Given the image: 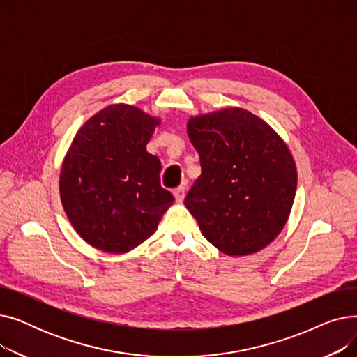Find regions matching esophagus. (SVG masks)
Wrapping results in <instances>:
<instances>
[{
    "label": "esophagus",
    "instance_id": "1",
    "mask_svg": "<svg viewBox=\"0 0 357 357\" xmlns=\"http://www.w3.org/2000/svg\"><path fill=\"white\" fill-rule=\"evenodd\" d=\"M174 195L176 202H182L185 198V186H178V188L174 191Z\"/></svg>",
    "mask_w": 357,
    "mask_h": 357
}]
</instances>
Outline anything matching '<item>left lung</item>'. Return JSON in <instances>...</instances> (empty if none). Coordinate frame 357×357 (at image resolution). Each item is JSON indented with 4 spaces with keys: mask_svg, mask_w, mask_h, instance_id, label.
<instances>
[{
    "mask_svg": "<svg viewBox=\"0 0 357 357\" xmlns=\"http://www.w3.org/2000/svg\"><path fill=\"white\" fill-rule=\"evenodd\" d=\"M201 175L185 198L202 236L230 256L275 240L289 217L296 167L288 146L252 112L227 108L191 119Z\"/></svg>",
    "mask_w": 357,
    "mask_h": 357,
    "instance_id": "1",
    "label": "left lung"
}]
</instances>
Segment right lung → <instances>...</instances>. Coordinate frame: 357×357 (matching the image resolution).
Listing matches in <instances>:
<instances>
[{"mask_svg":"<svg viewBox=\"0 0 357 357\" xmlns=\"http://www.w3.org/2000/svg\"><path fill=\"white\" fill-rule=\"evenodd\" d=\"M156 124L120 104L100 111L75 136L61 172V199L91 246L108 253L135 249L175 201L160 185V160L146 150Z\"/></svg>","mask_w":357,"mask_h":357,"instance_id":"right-lung-1","label":"right lung"}]
</instances>
